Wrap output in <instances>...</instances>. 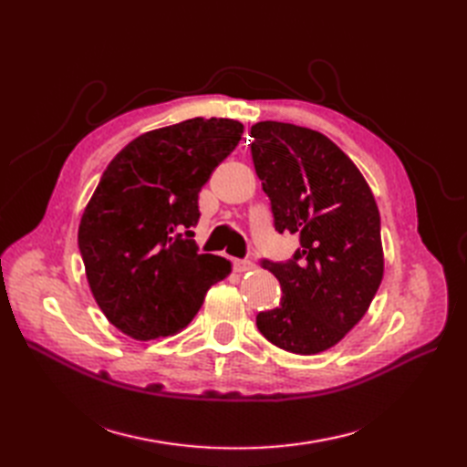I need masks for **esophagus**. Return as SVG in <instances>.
<instances>
[{"mask_svg":"<svg viewBox=\"0 0 467 467\" xmlns=\"http://www.w3.org/2000/svg\"><path fill=\"white\" fill-rule=\"evenodd\" d=\"M253 268H255V263H251L247 259H234V271L239 275L253 271Z\"/></svg>","mask_w":467,"mask_h":467,"instance_id":"34e87169","label":"esophagus"}]
</instances>
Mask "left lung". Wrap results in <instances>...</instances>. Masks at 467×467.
I'll list each match as a JSON object with an SVG mask.
<instances>
[{"label": "left lung", "mask_w": 467, "mask_h": 467, "mask_svg": "<svg viewBox=\"0 0 467 467\" xmlns=\"http://www.w3.org/2000/svg\"><path fill=\"white\" fill-rule=\"evenodd\" d=\"M251 138L276 232L300 235L288 263L263 259L282 302L257 316V327L278 348L317 355L355 327L379 288V212L358 167L327 136L265 120L251 126Z\"/></svg>", "instance_id": "8db88e82"}]
</instances>
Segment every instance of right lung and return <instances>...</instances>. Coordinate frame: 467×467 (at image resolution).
<instances>
[{
	"mask_svg": "<svg viewBox=\"0 0 467 467\" xmlns=\"http://www.w3.org/2000/svg\"><path fill=\"white\" fill-rule=\"evenodd\" d=\"M244 124L191 119L138 136L109 163L83 212L79 253L95 302L136 341L175 335L232 263L201 255L199 192Z\"/></svg>",
	"mask_w": 467,
	"mask_h": 467,
	"instance_id": "add662e5",
	"label": "right lung"
}]
</instances>
